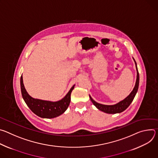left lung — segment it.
<instances>
[{
  "label": "left lung",
  "instance_id": "1",
  "mask_svg": "<svg viewBox=\"0 0 158 158\" xmlns=\"http://www.w3.org/2000/svg\"><path fill=\"white\" fill-rule=\"evenodd\" d=\"M135 65H136V71H137V77H136V84H135L134 87L131 93L129 94L128 96H127L124 99L123 101L119 102L118 103L114 104V105H104L102 104H99L97 102H96L91 97V96H89L90 99H91V102L93 103V104L100 110L106 112V113L107 114H116V113H120V112H123L124 110H126L131 104V103L132 102L135 96H136L138 87H139V75L138 70V67H137V64L135 61L134 59L133 58Z\"/></svg>",
  "mask_w": 158,
  "mask_h": 158
}]
</instances>
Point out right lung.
<instances>
[{"instance_id": "add662e5", "label": "right lung", "mask_w": 158, "mask_h": 158, "mask_svg": "<svg viewBox=\"0 0 158 158\" xmlns=\"http://www.w3.org/2000/svg\"><path fill=\"white\" fill-rule=\"evenodd\" d=\"M74 85L69 91L62 99L52 102L35 99L31 97L25 89L22 76L20 77V89L22 96L25 102L35 114L42 118L52 119L63 114L69 107L71 102V94L74 88Z\"/></svg>"}]
</instances>
